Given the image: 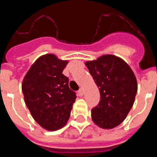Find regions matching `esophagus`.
Masks as SVG:
<instances>
[{"mask_svg": "<svg viewBox=\"0 0 157 157\" xmlns=\"http://www.w3.org/2000/svg\"><path fill=\"white\" fill-rule=\"evenodd\" d=\"M78 94H79L80 96H82L83 94H84V90H83L82 87H81V88L79 89V90L78 91Z\"/></svg>", "mask_w": 157, "mask_h": 157, "instance_id": "1", "label": "esophagus"}]
</instances>
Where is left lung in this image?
Returning a JSON list of instances; mask_svg holds the SVG:
<instances>
[{"instance_id": "8db88e82", "label": "left lung", "mask_w": 157, "mask_h": 157, "mask_svg": "<svg viewBox=\"0 0 157 157\" xmlns=\"http://www.w3.org/2000/svg\"><path fill=\"white\" fill-rule=\"evenodd\" d=\"M99 88L101 100L91 110L93 121L104 129L117 127L132 108L138 91L137 80L129 65L113 55L86 63Z\"/></svg>"}]
</instances>
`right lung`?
Returning <instances> with one entry per match:
<instances>
[{
    "label": "right lung",
    "instance_id": "obj_1",
    "mask_svg": "<svg viewBox=\"0 0 157 157\" xmlns=\"http://www.w3.org/2000/svg\"><path fill=\"white\" fill-rule=\"evenodd\" d=\"M67 61L46 54L34 62L22 84L25 103L35 121L43 128L56 130L65 125L76 94L62 74Z\"/></svg>",
    "mask_w": 157,
    "mask_h": 157
}]
</instances>
